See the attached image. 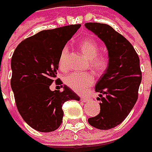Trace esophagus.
Returning <instances> with one entry per match:
<instances>
[{
	"instance_id": "1",
	"label": "esophagus",
	"mask_w": 152,
	"mask_h": 152,
	"mask_svg": "<svg viewBox=\"0 0 152 152\" xmlns=\"http://www.w3.org/2000/svg\"><path fill=\"white\" fill-rule=\"evenodd\" d=\"M89 100L88 98H84V97H81V101L82 102H87Z\"/></svg>"
}]
</instances>
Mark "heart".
<instances>
[{
	"instance_id": "heart-1",
	"label": "heart",
	"mask_w": 152,
	"mask_h": 152,
	"mask_svg": "<svg viewBox=\"0 0 152 152\" xmlns=\"http://www.w3.org/2000/svg\"><path fill=\"white\" fill-rule=\"evenodd\" d=\"M79 49L84 57L88 60L89 68L97 75L103 74L107 69L108 60L105 55L99 54V46L92 39H83L79 42ZM69 58V49L64 47L59 57V66L61 69L67 68ZM94 81L91 73H71L65 77L66 84L78 93L83 92L87 87L91 86Z\"/></svg>"
}]
</instances>
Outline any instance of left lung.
I'll return each mask as SVG.
<instances>
[{"label":"left lung","mask_w":152,"mask_h":152,"mask_svg":"<svg viewBox=\"0 0 152 152\" xmlns=\"http://www.w3.org/2000/svg\"><path fill=\"white\" fill-rule=\"evenodd\" d=\"M85 27L97 35L108 51V66L96 83L100 112L88 119L92 127L110 129L121 124L134 107L142 81L140 60L130 42L110 25L87 23Z\"/></svg>","instance_id":"1"}]
</instances>
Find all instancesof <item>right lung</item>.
<instances>
[{
    "label": "right lung",
    "instance_id": "obj_1",
    "mask_svg": "<svg viewBox=\"0 0 152 152\" xmlns=\"http://www.w3.org/2000/svg\"><path fill=\"white\" fill-rule=\"evenodd\" d=\"M80 26L41 31L22 41L12 55L10 84L17 110L23 121L39 132L57 129L62 122L64 102L80 99L66 85L62 91L50 90L53 82L61 84L56 78L59 57Z\"/></svg>",
    "mask_w": 152,
    "mask_h": 152
}]
</instances>
